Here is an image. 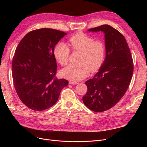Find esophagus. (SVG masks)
<instances>
[{
	"mask_svg": "<svg viewBox=\"0 0 147 147\" xmlns=\"http://www.w3.org/2000/svg\"><path fill=\"white\" fill-rule=\"evenodd\" d=\"M69 83L70 84H78V82H73V81H69Z\"/></svg>",
	"mask_w": 147,
	"mask_h": 147,
	"instance_id": "esophagus-1",
	"label": "esophagus"
}]
</instances>
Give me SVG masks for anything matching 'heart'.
<instances>
[{"mask_svg": "<svg viewBox=\"0 0 147 147\" xmlns=\"http://www.w3.org/2000/svg\"><path fill=\"white\" fill-rule=\"evenodd\" d=\"M69 42L74 51H82L79 64H71L62 70V75L72 81H79L86 78L90 70L100 69L105 59L106 50L104 44L86 34L79 32L71 37ZM54 54L56 60L62 65H65L69 61L70 50L64 43H57Z\"/></svg>", "mask_w": 147, "mask_h": 147, "instance_id": "heart-1", "label": "heart"}]
</instances>
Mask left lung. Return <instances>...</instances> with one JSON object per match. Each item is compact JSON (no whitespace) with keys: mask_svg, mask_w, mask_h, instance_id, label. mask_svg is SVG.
<instances>
[{"mask_svg":"<svg viewBox=\"0 0 147 147\" xmlns=\"http://www.w3.org/2000/svg\"><path fill=\"white\" fill-rule=\"evenodd\" d=\"M88 31L105 34L106 56L99 72L85 82L88 91L83 102L92 111L101 112L113 107L125 94L134 65L126 39L118 30L104 24Z\"/></svg>","mask_w":147,"mask_h":147,"instance_id":"obj_1","label":"left lung"}]
</instances>
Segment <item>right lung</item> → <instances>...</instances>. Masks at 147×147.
<instances>
[{"label": "right lung", "mask_w": 147, "mask_h": 147, "mask_svg": "<svg viewBox=\"0 0 147 147\" xmlns=\"http://www.w3.org/2000/svg\"><path fill=\"white\" fill-rule=\"evenodd\" d=\"M67 33L42 28L30 31L18 45L12 61V77L18 96L35 111L54 105L69 82L56 77L55 45Z\"/></svg>", "instance_id": "add662e5"}]
</instances>
